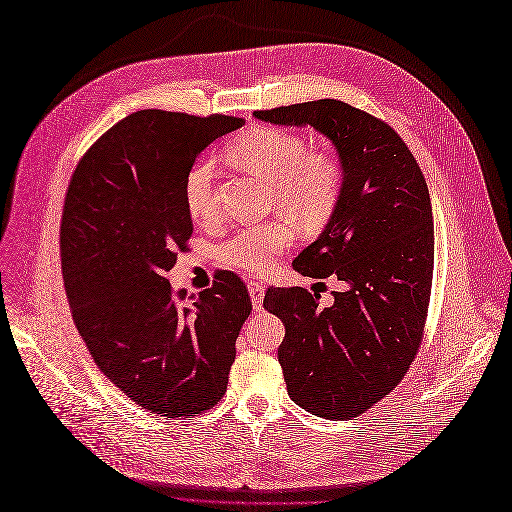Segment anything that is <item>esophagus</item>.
Returning <instances> with one entry per match:
<instances>
[{"mask_svg": "<svg viewBox=\"0 0 512 512\" xmlns=\"http://www.w3.org/2000/svg\"><path fill=\"white\" fill-rule=\"evenodd\" d=\"M247 290H250L252 307L256 309V312H260V309H262V297H265V284L250 282V284H247Z\"/></svg>", "mask_w": 512, "mask_h": 512, "instance_id": "obj_1", "label": "esophagus"}]
</instances>
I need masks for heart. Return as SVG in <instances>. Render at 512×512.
<instances>
[{
  "label": "heart",
  "mask_w": 512,
  "mask_h": 512,
  "mask_svg": "<svg viewBox=\"0 0 512 512\" xmlns=\"http://www.w3.org/2000/svg\"><path fill=\"white\" fill-rule=\"evenodd\" d=\"M232 164L271 183V207L284 211L299 228L314 230L327 222L342 196V166L329 151H309L301 134L275 126L245 130L226 151ZM215 164L198 160L183 177V205L190 218L209 224L218 218ZM292 226L273 220L237 232L220 247L224 267L265 273L292 245Z\"/></svg>",
  "instance_id": "1"
}]
</instances>
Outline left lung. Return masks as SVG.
I'll return each instance as SVG.
<instances>
[{
    "instance_id": "8db88e82",
    "label": "left lung",
    "mask_w": 512,
    "mask_h": 512,
    "mask_svg": "<svg viewBox=\"0 0 512 512\" xmlns=\"http://www.w3.org/2000/svg\"><path fill=\"white\" fill-rule=\"evenodd\" d=\"M275 126H312L335 145L342 196L322 235L294 258L307 277L348 284L320 307L305 288H269L284 322L277 350L288 395L303 410L346 421L389 395L421 346L433 275V215L421 166L389 126L342 100L254 111Z\"/></svg>"
}]
</instances>
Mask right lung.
I'll use <instances>...</instances> for the list:
<instances>
[{"label": "right lung", "instance_id": "add662e5", "mask_svg": "<svg viewBox=\"0 0 512 512\" xmlns=\"http://www.w3.org/2000/svg\"><path fill=\"white\" fill-rule=\"evenodd\" d=\"M228 115L138 111L104 132L76 166L61 218V269L72 318L102 374L138 406L190 418L226 393L252 301L241 277L175 292L166 271L188 250L183 177Z\"/></svg>", "mask_w": 512, "mask_h": 512}]
</instances>
